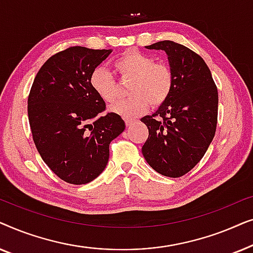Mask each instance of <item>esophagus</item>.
Wrapping results in <instances>:
<instances>
[{
	"mask_svg": "<svg viewBox=\"0 0 253 253\" xmlns=\"http://www.w3.org/2000/svg\"><path fill=\"white\" fill-rule=\"evenodd\" d=\"M133 123H134V120H132V119H126V126H132Z\"/></svg>",
	"mask_w": 253,
	"mask_h": 253,
	"instance_id": "esophagus-1",
	"label": "esophagus"
}]
</instances>
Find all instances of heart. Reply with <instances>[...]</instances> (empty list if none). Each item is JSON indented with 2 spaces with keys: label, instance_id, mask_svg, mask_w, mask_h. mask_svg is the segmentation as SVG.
Here are the masks:
<instances>
[{
  "label": "heart",
  "instance_id": "heart-1",
  "mask_svg": "<svg viewBox=\"0 0 253 253\" xmlns=\"http://www.w3.org/2000/svg\"><path fill=\"white\" fill-rule=\"evenodd\" d=\"M114 68L122 78H131L127 92L131 96L112 107V112L124 119H133L146 112L152 103L160 106L170 95L172 72L165 63H158L150 55L127 50L114 62ZM89 84L100 99L107 103L117 100L116 81L106 68L93 70Z\"/></svg>",
  "mask_w": 253,
  "mask_h": 253
}]
</instances>
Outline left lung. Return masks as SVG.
Here are the masks:
<instances>
[{
    "instance_id": "8db88e82",
    "label": "left lung",
    "mask_w": 253,
    "mask_h": 253,
    "mask_svg": "<svg viewBox=\"0 0 253 253\" xmlns=\"http://www.w3.org/2000/svg\"><path fill=\"white\" fill-rule=\"evenodd\" d=\"M145 48L167 54L172 88L153 115L140 120L148 127L141 152L159 174L181 177L202 160L215 134L217 89L205 61L188 47L165 40Z\"/></svg>"
}]
</instances>
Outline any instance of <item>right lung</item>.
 Listing matches in <instances>:
<instances>
[{
	"label": "right lung",
	"instance_id": "obj_1",
	"mask_svg": "<svg viewBox=\"0 0 253 253\" xmlns=\"http://www.w3.org/2000/svg\"><path fill=\"white\" fill-rule=\"evenodd\" d=\"M112 49L70 47L55 54L34 78L27 114L37 150L54 174L86 184L105 170L109 144L126 129L120 115L100 116L106 103L89 77Z\"/></svg>",
	"mask_w": 253,
	"mask_h": 253
}]
</instances>
